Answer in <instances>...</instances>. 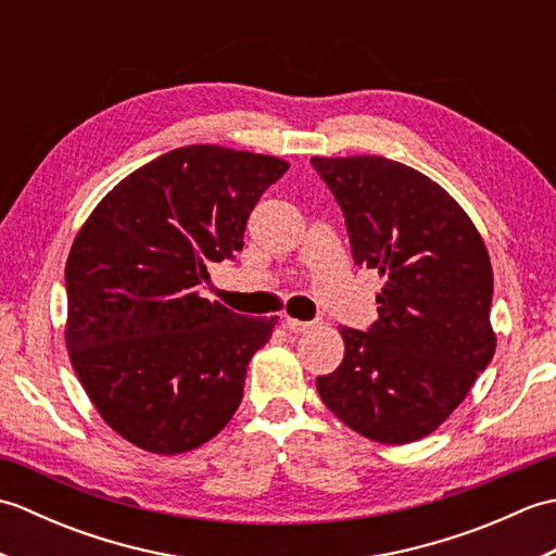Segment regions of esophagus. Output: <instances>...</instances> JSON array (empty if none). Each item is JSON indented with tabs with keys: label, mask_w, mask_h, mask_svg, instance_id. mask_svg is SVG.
I'll list each match as a JSON object with an SVG mask.
<instances>
[{
	"label": "esophagus",
	"mask_w": 556,
	"mask_h": 556,
	"mask_svg": "<svg viewBox=\"0 0 556 556\" xmlns=\"http://www.w3.org/2000/svg\"><path fill=\"white\" fill-rule=\"evenodd\" d=\"M285 327L293 334H303V332H308V329H313V323H303V320H293V317H287Z\"/></svg>",
	"instance_id": "esophagus-1"
}]
</instances>
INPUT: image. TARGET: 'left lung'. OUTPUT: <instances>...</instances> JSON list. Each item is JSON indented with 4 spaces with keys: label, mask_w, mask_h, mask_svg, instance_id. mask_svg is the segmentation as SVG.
I'll return each instance as SVG.
<instances>
[{
    "label": "left lung",
    "mask_w": 556,
    "mask_h": 556,
    "mask_svg": "<svg viewBox=\"0 0 556 556\" xmlns=\"http://www.w3.org/2000/svg\"><path fill=\"white\" fill-rule=\"evenodd\" d=\"M311 162L344 210L356 265L384 281L368 332L339 327L344 361L317 377V394L372 442H418L452 416L497 349L485 241L440 184L406 164Z\"/></svg>",
    "instance_id": "8db88e82"
}]
</instances>
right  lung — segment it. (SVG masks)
Wrapping results in <instances>:
<instances>
[{"instance_id": "add662e5", "label": "right lung", "mask_w": 556, "mask_h": 556, "mask_svg": "<svg viewBox=\"0 0 556 556\" xmlns=\"http://www.w3.org/2000/svg\"><path fill=\"white\" fill-rule=\"evenodd\" d=\"M287 160L222 146L164 152L128 174L78 229L66 260V349L92 406L126 442L176 456L239 408L245 368L277 317L203 299L210 267Z\"/></svg>"}]
</instances>
